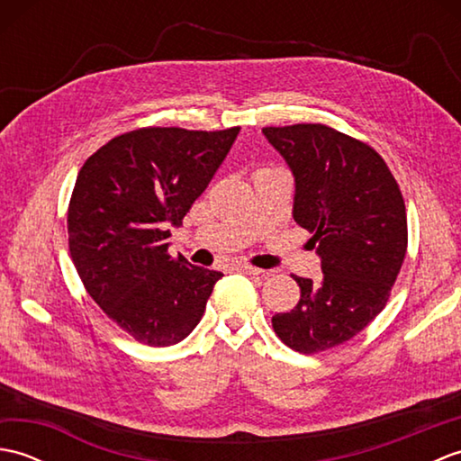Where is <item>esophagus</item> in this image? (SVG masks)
Masks as SVG:
<instances>
[{
	"mask_svg": "<svg viewBox=\"0 0 461 461\" xmlns=\"http://www.w3.org/2000/svg\"><path fill=\"white\" fill-rule=\"evenodd\" d=\"M236 269L241 271V273H246V276H259V273H261L259 267H253V266H249V263H238Z\"/></svg>",
	"mask_w": 461,
	"mask_h": 461,
	"instance_id": "obj_1",
	"label": "esophagus"
}]
</instances>
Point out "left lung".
<instances>
[{"mask_svg":"<svg viewBox=\"0 0 461 461\" xmlns=\"http://www.w3.org/2000/svg\"><path fill=\"white\" fill-rule=\"evenodd\" d=\"M295 176L293 218L312 233L322 277L293 276L301 299L271 319L293 350L315 355L350 340L386 307L408 248L402 192L382 156L327 124L266 126Z\"/></svg>","mask_w":461,"mask_h":461,"instance_id":"8db88e82","label":"left lung"}]
</instances>
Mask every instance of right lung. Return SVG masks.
<instances>
[{"label": "right lung", "mask_w": 461, "mask_h": 461, "mask_svg": "<svg viewBox=\"0 0 461 461\" xmlns=\"http://www.w3.org/2000/svg\"><path fill=\"white\" fill-rule=\"evenodd\" d=\"M238 134L240 126H146L114 136L77 176L67 212L77 273L106 317L142 345L188 337L223 277L172 258L166 228L182 225Z\"/></svg>", "instance_id": "obj_1"}]
</instances>
